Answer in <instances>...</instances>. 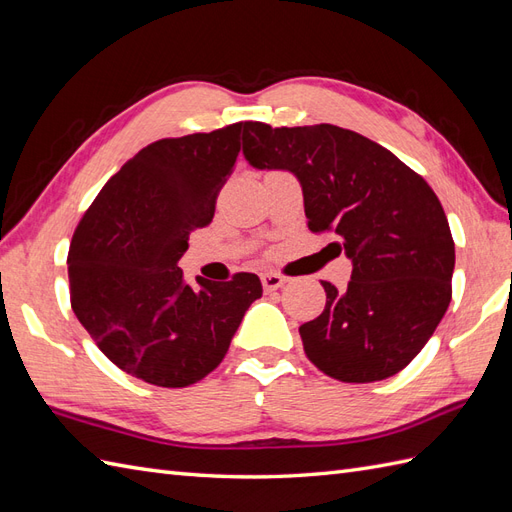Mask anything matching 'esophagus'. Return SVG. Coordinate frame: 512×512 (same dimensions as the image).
<instances>
[{"label": "esophagus", "instance_id": "1", "mask_svg": "<svg viewBox=\"0 0 512 512\" xmlns=\"http://www.w3.org/2000/svg\"><path fill=\"white\" fill-rule=\"evenodd\" d=\"M285 283H287V279L283 277V274H277V272H266L264 277H261V285H264L266 292L279 290V287H283Z\"/></svg>", "mask_w": 512, "mask_h": 512}]
</instances>
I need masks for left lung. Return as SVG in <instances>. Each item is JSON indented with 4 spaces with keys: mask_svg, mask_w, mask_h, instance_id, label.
Masks as SVG:
<instances>
[{
    "mask_svg": "<svg viewBox=\"0 0 512 512\" xmlns=\"http://www.w3.org/2000/svg\"><path fill=\"white\" fill-rule=\"evenodd\" d=\"M244 155L255 168L294 173L309 229L333 233L329 246L352 259L346 290L322 281L326 307L298 329L307 359L342 383L404 370L452 300L454 240L426 179L381 144L329 123L251 121Z\"/></svg>",
    "mask_w": 512,
    "mask_h": 512,
    "instance_id": "1",
    "label": "left lung"
}]
</instances>
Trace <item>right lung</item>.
Here are the masks:
<instances>
[{
	"label": "right lung",
	"mask_w": 512,
	"mask_h": 512,
	"mask_svg": "<svg viewBox=\"0 0 512 512\" xmlns=\"http://www.w3.org/2000/svg\"><path fill=\"white\" fill-rule=\"evenodd\" d=\"M248 121L138 151L110 177L75 227L71 307L116 368L155 387H188L225 359L246 309L261 296L253 272L183 283L177 266L192 229L207 227L235 168Z\"/></svg>",
	"instance_id": "add662e5"
}]
</instances>
